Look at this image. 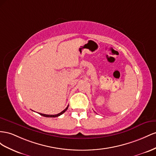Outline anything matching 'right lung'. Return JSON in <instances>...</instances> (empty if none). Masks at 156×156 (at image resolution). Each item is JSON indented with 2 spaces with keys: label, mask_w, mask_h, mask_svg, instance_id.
<instances>
[{
  "label": "right lung",
  "mask_w": 156,
  "mask_h": 156,
  "mask_svg": "<svg viewBox=\"0 0 156 156\" xmlns=\"http://www.w3.org/2000/svg\"><path fill=\"white\" fill-rule=\"evenodd\" d=\"M68 107H69V106H67V107H66L63 111H62V112H61L60 113L57 114H55V115H48V114H41V113H39V114L42 115V116L48 117V118H55V117H58V116H59V115H61V114H63L64 112H65L66 110L68 109Z\"/></svg>",
  "instance_id": "1"
}]
</instances>
